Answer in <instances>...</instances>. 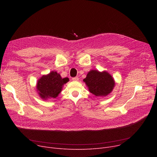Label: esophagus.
<instances>
[{"label": "esophagus", "mask_w": 157, "mask_h": 157, "mask_svg": "<svg viewBox=\"0 0 157 157\" xmlns=\"http://www.w3.org/2000/svg\"><path fill=\"white\" fill-rule=\"evenodd\" d=\"M72 81H78L79 80V78H78V77L72 78Z\"/></svg>", "instance_id": "1"}]
</instances>
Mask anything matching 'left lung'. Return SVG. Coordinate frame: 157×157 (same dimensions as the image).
<instances>
[{"instance_id":"8db88e82","label":"left lung","mask_w":157,"mask_h":157,"mask_svg":"<svg viewBox=\"0 0 157 157\" xmlns=\"http://www.w3.org/2000/svg\"><path fill=\"white\" fill-rule=\"evenodd\" d=\"M83 81L90 93L97 97H105L111 94L115 81L111 74L105 71H90Z\"/></svg>"}]
</instances>
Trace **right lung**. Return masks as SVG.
<instances>
[{"label":"right lung","instance_id":"right-lung-1","mask_svg":"<svg viewBox=\"0 0 157 157\" xmlns=\"http://www.w3.org/2000/svg\"><path fill=\"white\" fill-rule=\"evenodd\" d=\"M69 81L68 78H62L60 74L53 71L46 75H43L37 80V94L45 101L55 98L62 92L63 85Z\"/></svg>","mask_w":157,"mask_h":157}]
</instances>
